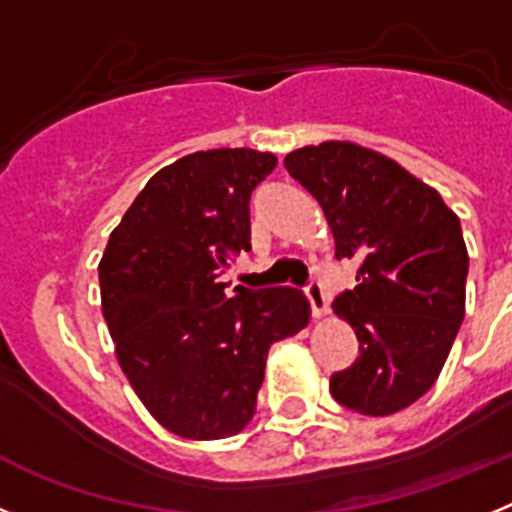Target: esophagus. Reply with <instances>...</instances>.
I'll return each mask as SVG.
<instances>
[{"mask_svg":"<svg viewBox=\"0 0 512 512\" xmlns=\"http://www.w3.org/2000/svg\"><path fill=\"white\" fill-rule=\"evenodd\" d=\"M307 300H310V310L312 318H325L328 315V297H325L323 287L318 282H310L305 289Z\"/></svg>","mask_w":512,"mask_h":512,"instance_id":"1","label":"esophagus"}]
</instances>
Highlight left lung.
<instances>
[{"label": "left lung", "mask_w": 512, "mask_h": 512, "mask_svg": "<svg viewBox=\"0 0 512 512\" xmlns=\"http://www.w3.org/2000/svg\"><path fill=\"white\" fill-rule=\"evenodd\" d=\"M284 166L323 207L336 259L359 261L333 312L359 359L330 395L361 415H392L431 390L464 320L469 253L441 194L397 161L348 140L287 153Z\"/></svg>", "instance_id": "8db88e82"}]
</instances>
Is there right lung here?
<instances>
[{
	"label": "right lung",
	"instance_id": "right-lung-1",
	"mask_svg": "<svg viewBox=\"0 0 512 512\" xmlns=\"http://www.w3.org/2000/svg\"><path fill=\"white\" fill-rule=\"evenodd\" d=\"M277 166L251 148L197 151L164 166L112 230L99 261L102 315L120 369L166 431L241 433L256 413L271 343L295 336L310 302L292 287L220 282L251 251V192Z\"/></svg>",
	"mask_w": 512,
	"mask_h": 512
}]
</instances>
